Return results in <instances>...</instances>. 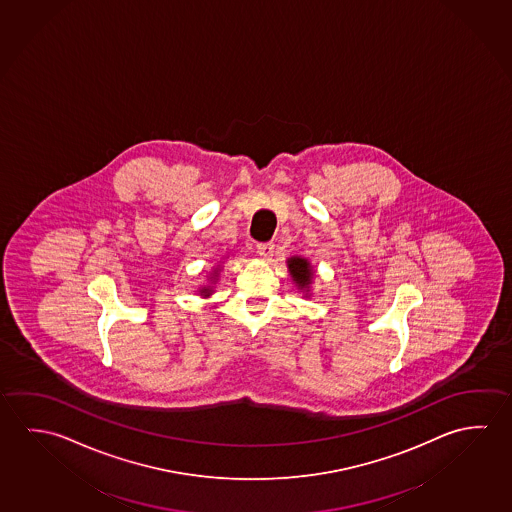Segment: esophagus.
Returning <instances> with one entry per match:
<instances>
[{
  "label": "esophagus",
  "instance_id": "esophagus-1",
  "mask_svg": "<svg viewBox=\"0 0 512 512\" xmlns=\"http://www.w3.org/2000/svg\"><path fill=\"white\" fill-rule=\"evenodd\" d=\"M273 252H275V244L273 243H260L257 244V253H259L262 259H271L273 257Z\"/></svg>",
  "mask_w": 512,
  "mask_h": 512
}]
</instances>
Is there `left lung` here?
<instances>
[{"label":"left lung","instance_id":"1","mask_svg":"<svg viewBox=\"0 0 512 512\" xmlns=\"http://www.w3.org/2000/svg\"><path fill=\"white\" fill-rule=\"evenodd\" d=\"M287 271L291 275V280L295 284L298 291L304 293V298H309L313 295L311 293V286L314 280V268L311 266L309 259L300 257V255H293L286 260Z\"/></svg>","mask_w":512,"mask_h":512}]
</instances>
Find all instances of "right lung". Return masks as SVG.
Here are the masks:
<instances>
[{"label":"right lung","mask_w":512,"mask_h":512,"mask_svg":"<svg viewBox=\"0 0 512 512\" xmlns=\"http://www.w3.org/2000/svg\"><path fill=\"white\" fill-rule=\"evenodd\" d=\"M219 273H221V266H214V268L208 271L207 282L198 287L199 296L208 298V296L214 295V289H216L217 280H219Z\"/></svg>","instance_id":"1"}]
</instances>
